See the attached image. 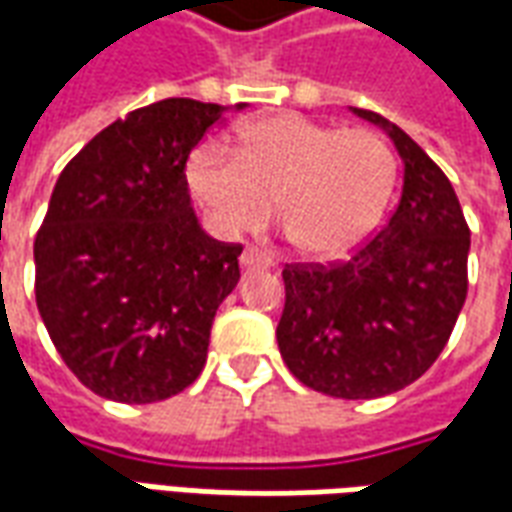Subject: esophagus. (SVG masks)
<instances>
[{"label":"esophagus","instance_id":"esophagus-1","mask_svg":"<svg viewBox=\"0 0 512 512\" xmlns=\"http://www.w3.org/2000/svg\"><path fill=\"white\" fill-rule=\"evenodd\" d=\"M241 266L244 268H266L271 266V260L266 255H260L257 249H244L241 252Z\"/></svg>","mask_w":512,"mask_h":512}]
</instances>
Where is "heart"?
<instances>
[{"instance_id": "obj_1", "label": "heart", "mask_w": 512, "mask_h": 512, "mask_svg": "<svg viewBox=\"0 0 512 512\" xmlns=\"http://www.w3.org/2000/svg\"><path fill=\"white\" fill-rule=\"evenodd\" d=\"M395 175V153L378 134L293 112L244 123L233 158L216 142H202L186 167L191 191L219 233L255 227L268 200L293 249L315 260L345 255L376 230Z\"/></svg>"}]
</instances>
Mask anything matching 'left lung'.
Returning <instances> with one entry per match:
<instances>
[{
    "instance_id": "1",
    "label": "left lung",
    "mask_w": 512,
    "mask_h": 512,
    "mask_svg": "<svg viewBox=\"0 0 512 512\" xmlns=\"http://www.w3.org/2000/svg\"><path fill=\"white\" fill-rule=\"evenodd\" d=\"M403 161L397 208L365 246L332 266H285L279 354L301 384L370 400L414 384L450 340L466 301L469 227L433 158L386 117L356 109Z\"/></svg>"
}]
</instances>
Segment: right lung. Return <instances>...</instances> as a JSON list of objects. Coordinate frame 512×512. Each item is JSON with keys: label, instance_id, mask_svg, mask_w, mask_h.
Segmentation results:
<instances>
[{"label": "right lung", "instance_id": "obj_1", "mask_svg": "<svg viewBox=\"0 0 512 512\" xmlns=\"http://www.w3.org/2000/svg\"><path fill=\"white\" fill-rule=\"evenodd\" d=\"M224 112L191 98L134 109L51 191L35 299L62 362L106 400H167L205 367L216 310L241 279V244L200 227L186 161Z\"/></svg>", "mask_w": 512, "mask_h": 512}]
</instances>
